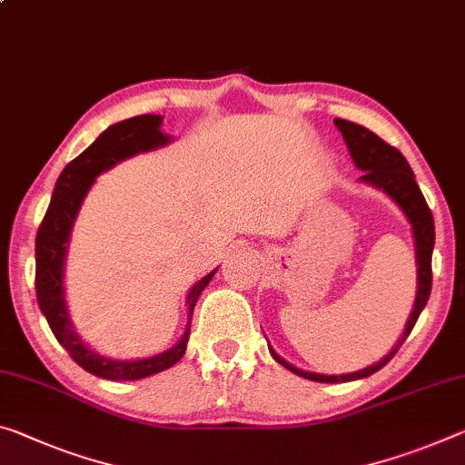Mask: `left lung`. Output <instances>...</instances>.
I'll return each instance as SVG.
<instances>
[{
    "label": "left lung",
    "instance_id": "8db88e82",
    "mask_svg": "<svg viewBox=\"0 0 465 465\" xmlns=\"http://www.w3.org/2000/svg\"><path fill=\"white\" fill-rule=\"evenodd\" d=\"M335 126L341 132V136L348 144L350 154L356 163L358 169H362V175L360 180L371 183V186L381 188L382 193H387L393 201L400 204V209L405 213L408 217L411 230H414V240H416V262H418V292H416V302H414V311L410 314L408 325H405V331L400 341L395 343V348L387 353L381 362L372 364L364 368V371L351 372V374H316V372H306L300 371V368L292 366L290 362H285L282 356H277L272 348H269L271 356L277 360L279 364L285 366L287 371H292L298 377H304L308 381H316V382H348V381H356V379H366L381 371L389 360H391L397 350L401 348L405 339L414 329L416 321L420 312L424 311L426 302H429L430 296V287H432V248H434V221H432V213L429 209V204L424 201V194L420 193L414 172L408 161H405L403 154L391 146L385 140L379 138L372 130H368L360 124H353L348 120H335Z\"/></svg>",
    "mask_w": 465,
    "mask_h": 465
}]
</instances>
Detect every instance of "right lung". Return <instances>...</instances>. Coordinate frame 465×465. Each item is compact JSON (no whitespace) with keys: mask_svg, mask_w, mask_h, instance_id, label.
Instances as JSON below:
<instances>
[{"mask_svg":"<svg viewBox=\"0 0 465 465\" xmlns=\"http://www.w3.org/2000/svg\"><path fill=\"white\" fill-rule=\"evenodd\" d=\"M161 115H136L130 120L117 122L109 126L99 138L88 146L84 153H80L76 159L70 161L64 167L60 178H57L54 196H51L49 209L43 217L39 232L35 242V290L36 302H39L41 312L45 314L51 331L57 341L64 345V350L70 353V358L78 366H83L86 372L94 377L107 381H136L151 377L154 372L172 368L186 351V343L190 337V321L196 306V300L201 296L209 282L215 275L217 269L203 277L188 293V327L183 331V337L175 348L167 350L159 356L144 360H112L99 356L91 348H86L83 339L72 329L68 311H65L64 300V259L68 238L76 219V213L83 204L88 188L93 186L94 178L105 169L114 167L120 161L132 157L136 153L159 149L169 143V136L159 130Z\"/></svg>","mask_w":465,"mask_h":465,"instance_id":"obj_1","label":"right lung"}]
</instances>
